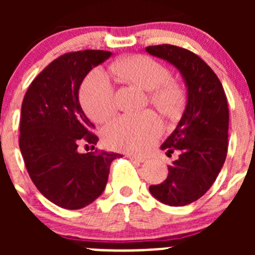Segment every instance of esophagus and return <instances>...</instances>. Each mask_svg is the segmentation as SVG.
Instances as JSON below:
<instances>
[{"label":"esophagus","instance_id":"esophagus-1","mask_svg":"<svg viewBox=\"0 0 255 255\" xmlns=\"http://www.w3.org/2000/svg\"><path fill=\"white\" fill-rule=\"evenodd\" d=\"M127 158H129L130 160L138 161V163H145L146 158L144 156H139V155H134V154H127Z\"/></svg>","mask_w":255,"mask_h":255}]
</instances>
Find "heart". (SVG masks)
<instances>
[{
  "mask_svg": "<svg viewBox=\"0 0 255 255\" xmlns=\"http://www.w3.org/2000/svg\"><path fill=\"white\" fill-rule=\"evenodd\" d=\"M118 78L148 91L149 101L161 113L174 116L184 105V89L170 78V71L155 59L143 54L126 56L112 64ZM80 104L94 122H105L116 110L113 86L102 69L90 71L80 87ZM163 126L150 111L123 115L102 130L105 143L112 149L142 153L150 148L161 134Z\"/></svg>",
  "mask_w": 255,
  "mask_h": 255,
  "instance_id": "1",
  "label": "heart"
}]
</instances>
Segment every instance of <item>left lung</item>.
Listing matches in <instances>:
<instances>
[{"instance_id": "1", "label": "left lung", "mask_w": 255, "mask_h": 255, "mask_svg": "<svg viewBox=\"0 0 255 255\" xmlns=\"http://www.w3.org/2000/svg\"><path fill=\"white\" fill-rule=\"evenodd\" d=\"M149 54L176 66L187 87V104L175 130L161 144L179 158L168 166V177L149 186L150 194L169 206H185L208 191L227 156V97L212 69L192 51L170 44L150 45Z\"/></svg>"}]
</instances>
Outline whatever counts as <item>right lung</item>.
Returning <instances> with one entry per match:
<instances>
[{"mask_svg":"<svg viewBox=\"0 0 255 255\" xmlns=\"http://www.w3.org/2000/svg\"><path fill=\"white\" fill-rule=\"evenodd\" d=\"M110 56L106 50L59 56L33 80L22 102L19 148L25 168L40 194L66 210L94 202L106 187L112 160L122 156L99 149L78 151L80 143L95 148L99 140L80 106V85Z\"/></svg>","mask_w":255,"mask_h":255,"instance_id":"1","label":"right lung"}]
</instances>
